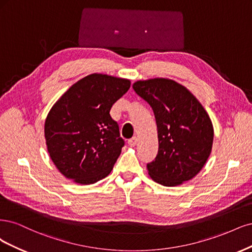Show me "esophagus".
Returning a JSON list of instances; mask_svg holds the SVG:
<instances>
[{
	"instance_id": "esophagus-1",
	"label": "esophagus",
	"mask_w": 252,
	"mask_h": 252,
	"mask_svg": "<svg viewBox=\"0 0 252 252\" xmlns=\"http://www.w3.org/2000/svg\"><path fill=\"white\" fill-rule=\"evenodd\" d=\"M137 142H138V138L137 137H133V138H131V139L127 140L128 145H129V147H132V148L135 147V145L137 144Z\"/></svg>"
}]
</instances>
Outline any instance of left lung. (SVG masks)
Instances as JSON below:
<instances>
[{
    "instance_id": "8db88e82",
    "label": "left lung",
    "mask_w": 252,
    "mask_h": 252,
    "mask_svg": "<svg viewBox=\"0 0 252 252\" xmlns=\"http://www.w3.org/2000/svg\"><path fill=\"white\" fill-rule=\"evenodd\" d=\"M133 89L154 111L158 154L147 167L152 179L164 186L189 181L212 153L214 127L207 112L184 86L168 78L138 80Z\"/></svg>"
}]
</instances>
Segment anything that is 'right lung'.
Segmentation results:
<instances>
[{"instance_id": "right-lung-1", "label": "right lung", "mask_w": 252, "mask_h": 252, "mask_svg": "<svg viewBox=\"0 0 252 252\" xmlns=\"http://www.w3.org/2000/svg\"><path fill=\"white\" fill-rule=\"evenodd\" d=\"M129 87L128 79L94 73L72 85L48 113L47 150L68 179L87 185L111 173L125 141L110 110Z\"/></svg>"}]
</instances>
